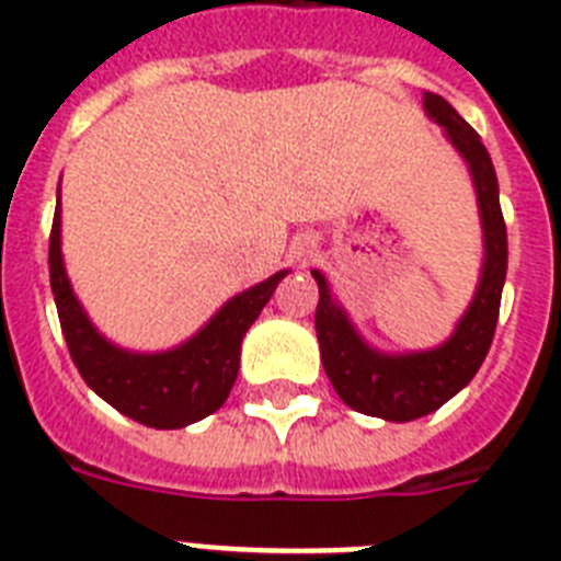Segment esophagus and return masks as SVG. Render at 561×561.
Instances as JSON below:
<instances>
[{
    "instance_id": "esophagus-1",
    "label": "esophagus",
    "mask_w": 561,
    "mask_h": 561,
    "mask_svg": "<svg viewBox=\"0 0 561 561\" xmlns=\"http://www.w3.org/2000/svg\"><path fill=\"white\" fill-rule=\"evenodd\" d=\"M314 255V241L311 238H295V244H291L289 257L295 264H306L309 257Z\"/></svg>"
}]
</instances>
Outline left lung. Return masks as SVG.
Returning a JSON list of instances; mask_svg holds the SVG:
<instances>
[{
  "mask_svg": "<svg viewBox=\"0 0 561 561\" xmlns=\"http://www.w3.org/2000/svg\"><path fill=\"white\" fill-rule=\"evenodd\" d=\"M424 114L444 128V137L469 168L483 230L478 286L453 334L440 345L424 351H381L356 329L348 309L331 291L329 277L320 270H311L320 286L314 329L325 376L351 410L396 424L435 413L474 379L492 345L508 270V238L500 210L497 173L483 140L455 112L453 103L435 92H424Z\"/></svg>",
  "mask_w": 561,
  "mask_h": 561,
  "instance_id": "8db88e82",
  "label": "left lung"
}]
</instances>
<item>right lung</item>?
I'll list each match as a JSON object with an SVG mask.
<instances>
[{
	"instance_id": "obj_1",
	"label": "right lung",
	"mask_w": 561,
	"mask_h": 561,
	"mask_svg": "<svg viewBox=\"0 0 561 561\" xmlns=\"http://www.w3.org/2000/svg\"><path fill=\"white\" fill-rule=\"evenodd\" d=\"M289 275L280 270L238 291L185 342L165 351H131L108 340L87 314L61 252V185L49 232V286L64 340L78 374L117 413L153 430H182L221 408L236 385L241 342L272 291Z\"/></svg>"
}]
</instances>
